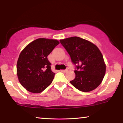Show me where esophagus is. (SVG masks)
<instances>
[{
	"label": "esophagus",
	"instance_id": "esophagus-1",
	"mask_svg": "<svg viewBox=\"0 0 123 123\" xmlns=\"http://www.w3.org/2000/svg\"><path fill=\"white\" fill-rule=\"evenodd\" d=\"M60 71H61V72H62V73H66V72L68 71V69H66V70H61Z\"/></svg>",
	"mask_w": 123,
	"mask_h": 123
}]
</instances>
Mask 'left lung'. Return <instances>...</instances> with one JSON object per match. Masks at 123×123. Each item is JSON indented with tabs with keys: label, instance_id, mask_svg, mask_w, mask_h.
I'll return each instance as SVG.
<instances>
[{
	"label": "left lung",
	"instance_id": "1",
	"mask_svg": "<svg viewBox=\"0 0 123 123\" xmlns=\"http://www.w3.org/2000/svg\"><path fill=\"white\" fill-rule=\"evenodd\" d=\"M75 66V78L70 81L81 92H87L98 87L106 73L104 57L98 47L89 41L73 37L60 40Z\"/></svg>",
	"mask_w": 123,
	"mask_h": 123
}]
</instances>
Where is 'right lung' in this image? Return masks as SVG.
Masks as SVG:
<instances>
[{"label":"right lung","mask_w":123,"mask_h":123,"mask_svg":"<svg viewBox=\"0 0 123 123\" xmlns=\"http://www.w3.org/2000/svg\"><path fill=\"white\" fill-rule=\"evenodd\" d=\"M55 39L39 38L30 43L21 52L17 63L19 83L30 92H42L51 84L52 71L48 55L59 44Z\"/></svg>","instance_id":"right-lung-1"}]
</instances>
